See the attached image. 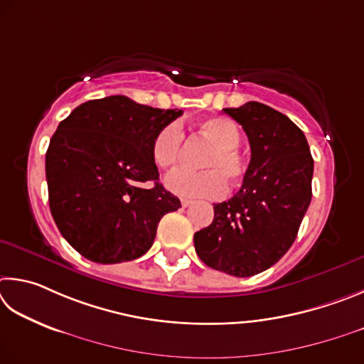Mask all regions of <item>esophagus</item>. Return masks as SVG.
<instances>
[{
	"instance_id": "esophagus-1",
	"label": "esophagus",
	"mask_w": 364,
	"mask_h": 364,
	"mask_svg": "<svg viewBox=\"0 0 364 364\" xmlns=\"http://www.w3.org/2000/svg\"><path fill=\"white\" fill-rule=\"evenodd\" d=\"M192 200H186V198H183V200H181V205L183 206V208H188L190 205H192Z\"/></svg>"
}]
</instances>
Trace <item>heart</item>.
<instances>
[{"instance_id":"obj_1","label":"heart","mask_w":364,"mask_h":364,"mask_svg":"<svg viewBox=\"0 0 364 364\" xmlns=\"http://www.w3.org/2000/svg\"><path fill=\"white\" fill-rule=\"evenodd\" d=\"M201 136L213 144L203 158V171L177 169L166 177V187L172 193L187 198H219L227 192V178L232 182L245 176L246 163L238 150L241 142L240 127L225 117H213L200 124ZM183 131L178 123H171L159 131L151 145L155 163L163 169L174 168L181 161Z\"/></svg>"}]
</instances>
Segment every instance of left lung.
<instances>
[{
    "mask_svg": "<svg viewBox=\"0 0 364 364\" xmlns=\"http://www.w3.org/2000/svg\"><path fill=\"white\" fill-rule=\"evenodd\" d=\"M224 112L243 126L251 161L240 192L214 206L211 225L193 241L208 267L246 278L275 265L294 243L311 200L314 158L304 132L272 107L247 102Z\"/></svg>",
    "mask_w": 364,
    "mask_h": 364,
    "instance_id": "8db88e82",
    "label": "left lung"
}]
</instances>
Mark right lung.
<instances>
[{
    "mask_svg": "<svg viewBox=\"0 0 364 364\" xmlns=\"http://www.w3.org/2000/svg\"><path fill=\"white\" fill-rule=\"evenodd\" d=\"M182 114L126 95L89 100L60 121L46 151L49 208L62 237L97 264L150 250L158 222L181 201L158 183L156 134ZM150 181L153 186H145Z\"/></svg>",
    "mask_w": 364,
    "mask_h": 364,
    "instance_id": "1",
    "label": "right lung"
}]
</instances>
